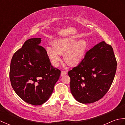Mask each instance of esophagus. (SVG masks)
<instances>
[{
  "mask_svg": "<svg viewBox=\"0 0 125 125\" xmlns=\"http://www.w3.org/2000/svg\"><path fill=\"white\" fill-rule=\"evenodd\" d=\"M66 74H67V72L65 71H61V76H65Z\"/></svg>",
  "mask_w": 125,
  "mask_h": 125,
  "instance_id": "1",
  "label": "esophagus"
}]
</instances>
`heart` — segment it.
Segmentation results:
<instances>
[{"label": "heart", "instance_id": "heart-1", "mask_svg": "<svg viewBox=\"0 0 125 125\" xmlns=\"http://www.w3.org/2000/svg\"><path fill=\"white\" fill-rule=\"evenodd\" d=\"M53 48L47 46L46 51L52 64L58 66L61 61L60 55H63L65 62L68 65L78 64L84 58L87 49V43L84 40L77 41L73 36L60 38L52 42Z\"/></svg>", "mask_w": 125, "mask_h": 125}]
</instances>
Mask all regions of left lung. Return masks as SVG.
I'll return each instance as SVG.
<instances>
[{
	"instance_id": "8db88e82",
	"label": "left lung",
	"mask_w": 125,
	"mask_h": 125,
	"mask_svg": "<svg viewBox=\"0 0 125 125\" xmlns=\"http://www.w3.org/2000/svg\"><path fill=\"white\" fill-rule=\"evenodd\" d=\"M112 47L102 41L86 52L77 67L68 71L73 97L83 104L102 98L110 88L116 70Z\"/></svg>"
}]
</instances>
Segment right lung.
<instances>
[{
  "instance_id": "1",
  "label": "right lung",
  "mask_w": 125,
  "mask_h": 125,
  "mask_svg": "<svg viewBox=\"0 0 125 125\" xmlns=\"http://www.w3.org/2000/svg\"><path fill=\"white\" fill-rule=\"evenodd\" d=\"M41 38L27 40L13 55L10 79L16 94L25 102L43 104L49 99L61 71L53 67Z\"/></svg>"
}]
</instances>
